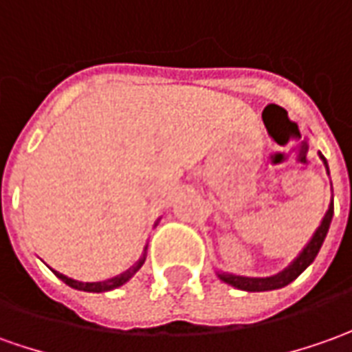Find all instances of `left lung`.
<instances>
[{"mask_svg":"<svg viewBox=\"0 0 352 352\" xmlns=\"http://www.w3.org/2000/svg\"><path fill=\"white\" fill-rule=\"evenodd\" d=\"M322 157V162H324V166L327 169V162L326 157L320 154ZM329 173V171H327ZM331 217H333V200L329 202V208H327L326 216L322 219V223L316 229V233L312 235L310 239V243H308L305 248H302V252L298 254V256L289 264V266L283 270V272H279L276 276L272 277H245V276H233V274H226V272H217V277L227 283V285L235 287V289H241V291H250V293H260V291H274V289H281V287L289 285L291 281H295L296 277L300 276L305 270H307L312 262H314V258L318 256V252H320V248H322V243H324V239L327 235V229H329V223H331Z\"/></svg>","mask_w":352,"mask_h":352,"instance_id":"8db88e82","label":"left lung"}]
</instances>
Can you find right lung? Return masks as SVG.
Segmentation results:
<instances>
[{"mask_svg":"<svg viewBox=\"0 0 352 352\" xmlns=\"http://www.w3.org/2000/svg\"><path fill=\"white\" fill-rule=\"evenodd\" d=\"M144 260H146V248H144V254H142V258L136 262L135 266L129 267L126 272H123V274H119V276H116V277H111V279H106V281H96V283L76 281V279H71V277L59 274V272H56V270H54V274H56V276L59 277L63 283H67L69 287H73V289H78V291H86V293H106V291H113V289H117V287L125 285L126 281H129V279L135 276L136 272L142 267Z\"/></svg>","mask_w":352,"mask_h":352,"instance_id":"add662e5","label":"right lung"}]
</instances>
